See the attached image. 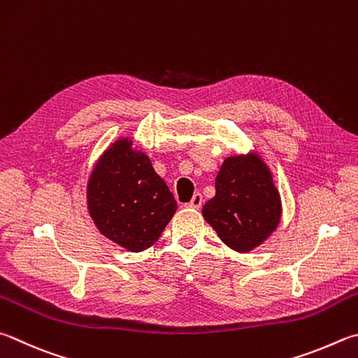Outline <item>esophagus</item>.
Listing matches in <instances>:
<instances>
[{
  "instance_id": "obj_1",
  "label": "esophagus",
  "mask_w": 358,
  "mask_h": 358,
  "mask_svg": "<svg viewBox=\"0 0 358 358\" xmlns=\"http://www.w3.org/2000/svg\"><path fill=\"white\" fill-rule=\"evenodd\" d=\"M201 201H203V197H201V194H194V197L191 199L189 203H187V206L189 208H196V210H199V208L201 206Z\"/></svg>"
}]
</instances>
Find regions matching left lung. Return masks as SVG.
Returning a JSON list of instances; mask_svg holds the SVG:
<instances>
[{"instance_id": "obj_1", "label": "left lung", "mask_w": 358, "mask_h": 358, "mask_svg": "<svg viewBox=\"0 0 358 358\" xmlns=\"http://www.w3.org/2000/svg\"><path fill=\"white\" fill-rule=\"evenodd\" d=\"M201 213L227 245L249 252L266 241L280 222V194L257 155L231 157L216 177V196Z\"/></svg>"}]
</instances>
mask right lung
<instances>
[{"label": "right lung", "instance_id": "obj_1", "mask_svg": "<svg viewBox=\"0 0 358 358\" xmlns=\"http://www.w3.org/2000/svg\"><path fill=\"white\" fill-rule=\"evenodd\" d=\"M87 205L103 235L127 250L158 241L177 211V201L150 159L120 139L103 153L87 185Z\"/></svg>", "mask_w": 358, "mask_h": 358}]
</instances>
